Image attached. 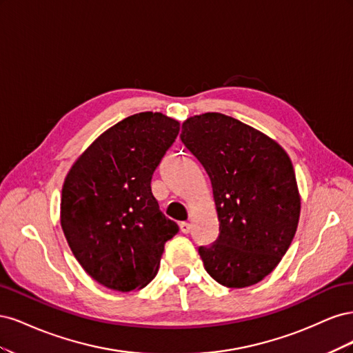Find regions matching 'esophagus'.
<instances>
[{
	"label": "esophagus",
	"mask_w": 353,
	"mask_h": 353,
	"mask_svg": "<svg viewBox=\"0 0 353 353\" xmlns=\"http://www.w3.org/2000/svg\"><path fill=\"white\" fill-rule=\"evenodd\" d=\"M179 230H181V232L188 234L190 230H191V225H190L188 222H181V223H179Z\"/></svg>",
	"instance_id": "34e87169"
}]
</instances>
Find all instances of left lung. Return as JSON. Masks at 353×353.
<instances>
[{
	"label": "left lung",
	"mask_w": 353,
	"mask_h": 353,
	"mask_svg": "<svg viewBox=\"0 0 353 353\" xmlns=\"http://www.w3.org/2000/svg\"><path fill=\"white\" fill-rule=\"evenodd\" d=\"M179 138L208 172L218 212V239L199 248L205 270L225 287L262 281L290 248L301 216L290 157L222 113L190 117Z\"/></svg>",
	"instance_id": "1"
}]
</instances>
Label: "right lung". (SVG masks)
<instances>
[{"label":"right lung","mask_w":353,"mask_h":353,"mask_svg":"<svg viewBox=\"0 0 353 353\" xmlns=\"http://www.w3.org/2000/svg\"><path fill=\"white\" fill-rule=\"evenodd\" d=\"M178 132L179 122L162 113L126 117L83 152L63 184L65 237L82 268L112 290L150 283L179 231L152 193L154 170Z\"/></svg>","instance_id":"add662e5"}]
</instances>
